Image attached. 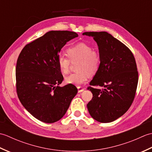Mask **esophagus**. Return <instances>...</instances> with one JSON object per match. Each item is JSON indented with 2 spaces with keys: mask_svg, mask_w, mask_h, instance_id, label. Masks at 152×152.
<instances>
[{
  "mask_svg": "<svg viewBox=\"0 0 152 152\" xmlns=\"http://www.w3.org/2000/svg\"><path fill=\"white\" fill-rule=\"evenodd\" d=\"M78 92L80 93V92H82L83 91H84L85 88H82V87L78 86Z\"/></svg>",
  "mask_w": 152,
  "mask_h": 152,
  "instance_id": "esophagus-1",
  "label": "esophagus"
}]
</instances>
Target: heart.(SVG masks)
Instances as JSON below:
<instances>
[{"label": "heart", "mask_w": 152, "mask_h": 152, "mask_svg": "<svg viewBox=\"0 0 152 152\" xmlns=\"http://www.w3.org/2000/svg\"><path fill=\"white\" fill-rule=\"evenodd\" d=\"M68 57L64 54H60L57 57V64L61 72L64 74L69 73L71 63H76V72L66 77L67 83L80 86L85 83L89 78L98 72L101 64V57L99 51L93 49L91 45L85 42H80L68 48ZM69 58H68L67 57Z\"/></svg>", "instance_id": "1"}]
</instances>
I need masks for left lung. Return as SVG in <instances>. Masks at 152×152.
<instances>
[{
    "label": "left lung",
    "mask_w": 152,
    "mask_h": 152,
    "mask_svg": "<svg viewBox=\"0 0 152 152\" xmlns=\"http://www.w3.org/2000/svg\"><path fill=\"white\" fill-rule=\"evenodd\" d=\"M83 34L93 37L101 57L100 69L88 88L93 98L87 107L97 121H114L128 110L134 99L138 81L136 61L129 48L106 32ZM92 86L105 88L99 90Z\"/></svg>",
    "instance_id": "obj_1"
}]
</instances>
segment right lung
<instances>
[{
	"label": "right lung",
	"instance_id": "add662e5",
	"mask_svg": "<svg viewBox=\"0 0 152 152\" xmlns=\"http://www.w3.org/2000/svg\"><path fill=\"white\" fill-rule=\"evenodd\" d=\"M78 37L75 32L49 31L27 44L19 54L16 92L22 105L38 120L47 124L59 121L78 93L73 84L58 86L63 76L57 62L61 48Z\"/></svg>",
	"mask_w": 152,
	"mask_h": 152
}]
</instances>
